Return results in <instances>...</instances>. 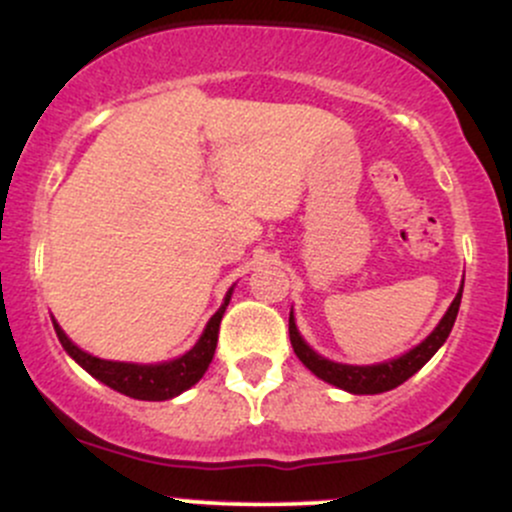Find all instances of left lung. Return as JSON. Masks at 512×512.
<instances>
[{
    "instance_id": "1",
    "label": "left lung",
    "mask_w": 512,
    "mask_h": 512,
    "mask_svg": "<svg viewBox=\"0 0 512 512\" xmlns=\"http://www.w3.org/2000/svg\"><path fill=\"white\" fill-rule=\"evenodd\" d=\"M461 290L464 285L459 288L456 298L449 305V310L444 312V317L439 320L437 327L432 329L430 337L425 342H420L415 349L405 351L403 356L398 359H390L383 361V364H373V366H349V364H337V361H329L324 356L317 354L315 349H310V344L300 337L298 327H295V317L290 312V324H288V332H290V344H293L295 354L298 359L315 373L317 378L322 381L332 383V386L349 390L354 395H376V393H386V390L398 388L400 383H405L412 373L420 371L427 361L437 354V349L447 342L449 332H452L454 320H456V312H459L461 305Z\"/></svg>"
}]
</instances>
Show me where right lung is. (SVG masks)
<instances>
[{
    "label": "right lung",
    "instance_id": "right-lung-1",
    "mask_svg": "<svg viewBox=\"0 0 512 512\" xmlns=\"http://www.w3.org/2000/svg\"><path fill=\"white\" fill-rule=\"evenodd\" d=\"M232 290L234 288H229L222 307L210 317L205 332H202V337L197 339V344L192 346L188 354L178 356V359L173 361H163V364H124V361L97 359V356L87 354L80 346L70 342L56 320H53V327H56V334L60 344H63V349L68 351L90 376L102 381L104 386L114 388L117 393H124L136 400H170L175 398V395L183 393V390L195 386V383L205 376L207 366L212 364L214 349H217L219 322H222L224 310H227L229 298H232Z\"/></svg>",
    "mask_w": 512,
    "mask_h": 512
}]
</instances>
